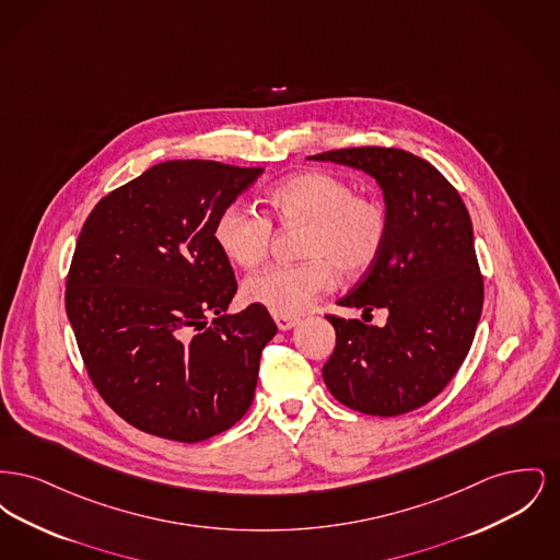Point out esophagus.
I'll list each match as a JSON object with an SVG mask.
<instances>
[{
  "label": "esophagus",
  "instance_id": "34e87169",
  "mask_svg": "<svg viewBox=\"0 0 560 560\" xmlns=\"http://www.w3.org/2000/svg\"><path fill=\"white\" fill-rule=\"evenodd\" d=\"M272 319H275L277 327H279L281 331H288V329H292V327L298 325V319H295V317H283V315H275Z\"/></svg>",
  "mask_w": 560,
  "mask_h": 560
}]
</instances>
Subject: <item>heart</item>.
Returning <instances> with one entry per match:
<instances>
[{"label": "heart", "mask_w": 560, "mask_h": 560, "mask_svg": "<svg viewBox=\"0 0 560 560\" xmlns=\"http://www.w3.org/2000/svg\"><path fill=\"white\" fill-rule=\"evenodd\" d=\"M270 215L283 226H306L300 265H277L252 275L243 293L272 315L306 313L323 293L336 285L338 270L359 277L380 260L390 213L372 192H354V185L334 172L311 170L277 183L267 192ZM213 240L222 254L243 268L267 260L272 220L245 203H229L218 213Z\"/></svg>", "instance_id": "b5f03b06"}]
</instances>
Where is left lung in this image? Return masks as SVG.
I'll use <instances>...</instances> for the list:
<instances>
[{"instance_id": "1", "label": "left lung", "mask_w": 560, "mask_h": 560, "mask_svg": "<svg viewBox=\"0 0 560 560\" xmlns=\"http://www.w3.org/2000/svg\"><path fill=\"white\" fill-rule=\"evenodd\" d=\"M368 172L384 190L390 233L380 260L340 306L388 311L384 327L325 315L336 348L329 393L354 411L393 418L434 399L464 363L482 311L472 222L459 192L427 160L393 147L313 155Z\"/></svg>"}]
</instances>
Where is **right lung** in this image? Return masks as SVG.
Here are the masks:
<instances>
[{"label":"right lung","instance_id":"right-lung-1","mask_svg":"<svg viewBox=\"0 0 560 560\" xmlns=\"http://www.w3.org/2000/svg\"><path fill=\"white\" fill-rule=\"evenodd\" d=\"M262 172L163 161L110 190L81 226L67 315L94 388L142 432L199 443L252 405L277 325L258 304L224 313L237 279L213 226Z\"/></svg>","mask_w":560,"mask_h":560}]
</instances>
